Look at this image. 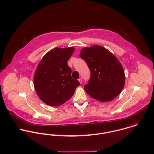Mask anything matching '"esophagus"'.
<instances>
[{
  "label": "esophagus",
  "mask_w": 154,
  "mask_h": 154,
  "mask_svg": "<svg viewBox=\"0 0 154 154\" xmlns=\"http://www.w3.org/2000/svg\"><path fill=\"white\" fill-rule=\"evenodd\" d=\"M78 81H79L80 84H81V83H82V78H79V79H78Z\"/></svg>",
  "instance_id": "esophagus-1"
}]
</instances>
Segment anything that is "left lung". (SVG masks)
<instances>
[{
    "label": "left lung",
    "mask_w": 154,
    "mask_h": 154,
    "mask_svg": "<svg viewBox=\"0 0 154 154\" xmlns=\"http://www.w3.org/2000/svg\"><path fill=\"white\" fill-rule=\"evenodd\" d=\"M90 70V79L84 86L87 93L101 102L116 98L125 85L123 69L117 58L99 45L84 48L79 54Z\"/></svg>",
    "instance_id": "8db88e82"
}]
</instances>
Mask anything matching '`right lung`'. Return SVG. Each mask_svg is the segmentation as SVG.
Returning <instances> with one entry per match:
<instances>
[{
	"mask_svg": "<svg viewBox=\"0 0 154 154\" xmlns=\"http://www.w3.org/2000/svg\"><path fill=\"white\" fill-rule=\"evenodd\" d=\"M73 47L56 48L42 59L35 70L34 85L39 98L46 104L57 106L74 94L79 82L72 78L67 61L73 53Z\"/></svg>",
	"mask_w": 154,
	"mask_h": 154,
	"instance_id": "obj_1",
	"label": "right lung"
}]
</instances>
